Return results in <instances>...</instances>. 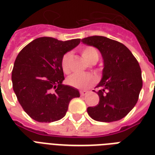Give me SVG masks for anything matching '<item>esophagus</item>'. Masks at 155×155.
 <instances>
[{
    "mask_svg": "<svg viewBox=\"0 0 155 155\" xmlns=\"http://www.w3.org/2000/svg\"><path fill=\"white\" fill-rule=\"evenodd\" d=\"M87 91H85V90H80V95L81 96H85V95L87 94Z\"/></svg>",
    "mask_w": 155,
    "mask_h": 155,
    "instance_id": "obj_1",
    "label": "esophagus"
}]
</instances>
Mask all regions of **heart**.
<instances>
[{
  "label": "heart",
  "instance_id": "1",
  "mask_svg": "<svg viewBox=\"0 0 155 155\" xmlns=\"http://www.w3.org/2000/svg\"><path fill=\"white\" fill-rule=\"evenodd\" d=\"M81 55L89 62H97L98 60V52L94 47L85 46L81 49ZM72 60V54L68 52L64 54L61 58V69L65 74H70V62ZM96 81V78L94 75L89 74H74L67 78V83L73 87L78 89H85L93 85Z\"/></svg>",
  "mask_w": 155,
  "mask_h": 155
}]
</instances>
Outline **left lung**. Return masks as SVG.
<instances>
[{"mask_svg":"<svg viewBox=\"0 0 155 155\" xmlns=\"http://www.w3.org/2000/svg\"><path fill=\"white\" fill-rule=\"evenodd\" d=\"M81 41L98 49L104 60L102 78L96 86L99 102L88 107V114L98 122L122 119L134 107L142 87L138 61L126 45L106 37L92 36Z\"/></svg>","mask_w":155,"mask_h":155,"instance_id":"obj_1","label":"left lung"}]
</instances>
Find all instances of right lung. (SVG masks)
Wrapping results in <instances>:
<instances>
[{
	"mask_svg": "<svg viewBox=\"0 0 155 155\" xmlns=\"http://www.w3.org/2000/svg\"><path fill=\"white\" fill-rule=\"evenodd\" d=\"M81 39L58 41L53 38H37L17 55L12 71L13 88L27 114L39 122L60 120L69 103L80 97L78 90L62 85L61 58L80 43Z\"/></svg>",
	"mask_w": 155,
	"mask_h": 155,
	"instance_id": "add662e5",
	"label": "right lung"
}]
</instances>
